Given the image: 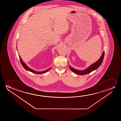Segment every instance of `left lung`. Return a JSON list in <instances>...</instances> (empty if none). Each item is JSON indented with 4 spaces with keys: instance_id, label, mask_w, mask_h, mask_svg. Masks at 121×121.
Instances as JSON below:
<instances>
[{
    "instance_id": "8db88e82",
    "label": "left lung",
    "mask_w": 121,
    "mask_h": 121,
    "mask_svg": "<svg viewBox=\"0 0 121 121\" xmlns=\"http://www.w3.org/2000/svg\"><path fill=\"white\" fill-rule=\"evenodd\" d=\"M104 51L102 55V56L99 60L95 62V63L91 65L88 68L84 70L79 71L78 70L75 69L70 66H69V68L70 69L73 71V72L76 73L77 74L80 75L87 74L89 73H91L92 71L96 70V69H97L100 66L101 64L103 62V59L104 57Z\"/></svg>"
}]
</instances>
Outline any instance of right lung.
I'll return each mask as SVG.
<instances>
[{"instance_id":"add662e5","label":"right lung","mask_w":121,"mask_h":121,"mask_svg":"<svg viewBox=\"0 0 121 121\" xmlns=\"http://www.w3.org/2000/svg\"><path fill=\"white\" fill-rule=\"evenodd\" d=\"M19 59H20V61H21V63L22 64V66H23V68L25 69L27 71H30V72H33V73H36L37 74H43V73H46L47 72V71H48L49 70H50V68L49 69H48L46 70H45V71H34V70H33L32 69H30V68H29L28 66H27L25 64V63L23 61V60H22V58H21V57H20V56L19 55Z\"/></svg>"}]
</instances>
